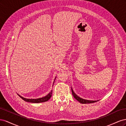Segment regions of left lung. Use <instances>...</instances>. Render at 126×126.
I'll list each match as a JSON object with an SVG mask.
<instances>
[{
    "label": "left lung",
    "mask_w": 126,
    "mask_h": 126,
    "mask_svg": "<svg viewBox=\"0 0 126 126\" xmlns=\"http://www.w3.org/2000/svg\"><path fill=\"white\" fill-rule=\"evenodd\" d=\"M71 91H72V94L73 95L74 97L76 99V100H77L79 102H80L81 104H91V103H94L96 102L97 101H93V100H88L86 99H82L81 98H80L78 97L77 94H76L73 91V90L71 88Z\"/></svg>",
    "instance_id": "1"
}]
</instances>
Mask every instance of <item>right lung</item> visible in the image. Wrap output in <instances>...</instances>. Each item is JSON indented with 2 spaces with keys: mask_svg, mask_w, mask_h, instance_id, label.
Segmentation results:
<instances>
[{
  "mask_svg": "<svg viewBox=\"0 0 126 126\" xmlns=\"http://www.w3.org/2000/svg\"><path fill=\"white\" fill-rule=\"evenodd\" d=\"M52 91L51 90V92L49 93L48 94H47L46 96H45L43 98H38V99H26V98H25L24 97H21V96H20L19 94H18V96H19L22 99H23L25 101L32 102V103H39V102H43L47 101L51 97L52 93Z\"/></svg>",
  "mask_w": 126,
  "mask_h": 126,
  "instance_id": "right-lung-1",
  "label": "right lung"
}]
</instances>
